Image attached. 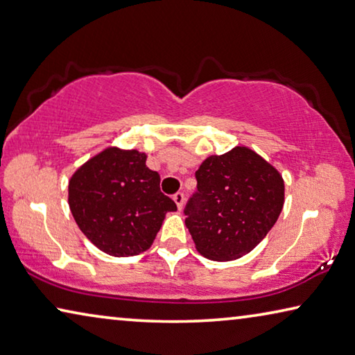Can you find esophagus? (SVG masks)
Instances as JSON below:
<instances>
[{"instance_id":"esophagus-1","label":"esophagus","mask_w":355,"mask_h":355,"mask_svg":"<svg viewBox=\"0 0 355 355\" xmlns=\"http://www.w3.org/2000/svg\"><path fill=\"white\" fill-rule=\"evenodd\" d=\"M173 200H175V204H177V207H178V210H183L184 194H183V193H177V194H173Z\"/></svg>"}]
</instances>
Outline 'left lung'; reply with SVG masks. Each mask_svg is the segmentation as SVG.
<instances>
[{"mask_svg":"<svg viewBox=\"0 0 355 355\" xmlns=\"http://www.w3.org/2000/svg\"><path fill=\"white\" fill-rule=\"evenodd\" d=\"M198 191L184 208L196 250L235 261L266 239L284 205V180L248 147L208 156L196 172Z\"/></svg>","mask_w":355,"mask_h":355,"instance_id":"8db88e82","label":"left lung"}]
</instances>
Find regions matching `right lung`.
<instances>
[{
  "label": "right lung",
  "mask_w": 355,
  "mask_h": 355,
  "mask_svg": "<svg viewBox=\"0 0 355 355\" xmlns=\"http://www.w3.org/2000/svg\"><path fill=\"white\" fill-rule=\"evenodd\" d=\"M137 150L107 147L72 173L67 202L77 226L103 252L129 257L147 251L167 211L177 205L159 189V173Z\"/></svg>",
  "instance_id": "right-lung-1"
}]
</instances>
